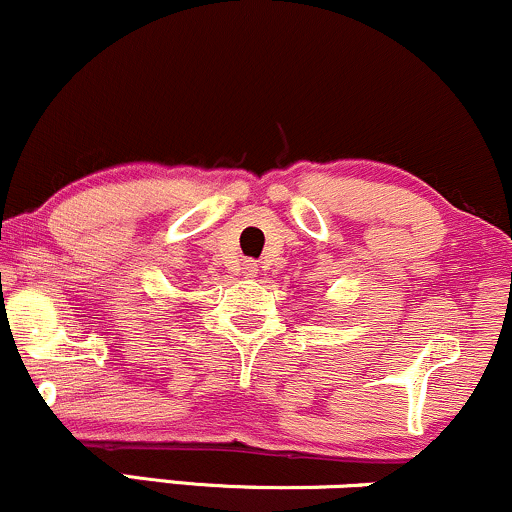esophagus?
Segmentation results:
<instances>
[{"label":"esophagus","instance_id":"34e87169","mask_svg":"<svg viewBox=\"0 0 512 512\" xmlns=\"http://www.w3.org/2000/svg\"><path fill=\"white\" fill-rule=\"evenodd\" d=\"M257 272H260V267H257L255 260H245L243 262V276H245V279H252V276H257Z\"/></svg>","mask_w":512,"mask_h":512}]
</instances>
